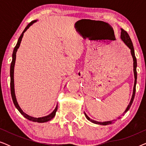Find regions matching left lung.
<instances>
[{"label":"left lung","mask_w":146,"mask_h":146,"mask_svg":"<svg viewBox=\"0 0 146 146\" xmlns=\"http://www.w3.org/2000/svg\"><path fill=\"white\" fill-rule=\"evenodd\" d=\"M121 40L123 42V43L125 44V45L127 46V47L129 48V50H130V52H131V55L132 56L133 58V74H134V85H133V93H132V96H131V98L130 100V102H129L128 106H127L126 109L124 111L121 115H124L125 113L127 112V111L129 110V109L130 108L131 104H132L133 99H134V96H135V86H136V82H137V72H136V68H137V60L136 58H135V52H134V48H133V46L132 44V42H131L130 38H129V36L128 35V34L127 33V32H125L124 30L121 29V36H120ZM84 115L86 117L88 120H89L91 122H92L94 123H96V124H99V125H109V124H111V123H114L115 121L117 120V119L120 118V116H119L118 117H117L116 119H113V120H110V121H98L96 120H94V119H91L90 117H89L88 116L86 113H85L84 111Z\"/></svg>","instance_id":"1"}]
</instances>
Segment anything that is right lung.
<instances>
[{
  "mask_svg": "<svg viewBox=\"0 0 146 146\" xmlns=\"http://www.w3.org/2000/svg\"><path fill=\"white\" fill-rule=\"evenodd\" d=\"M36 22H37V20H35V21H32L31 23H30L29 25L27 26V27H26L25 29L24 30L23 33L21 34V36L19 37V40H18V42L17 43V45H16L15 48H14L13 53V57H12L13 58V60H12V62L11 64V70H10V76H11V92L12 99H13L14 104H15V107L17 108V109L20 111V113H21L24 117L29 119V120H31L32 121H35V122H38V123H44V122H46V121L51 120V119L55 116L56 112L57 109H58V105H56V106L55 109L52 111V112L50 113L48 115H46V116L40 117H35L31 116V115H28L27 113L24 112L23 110L21 108V107L19 106V104H18V102H17V98H16V95H15V81H14V70H15L16 56H17L16 54H17L18 49H19L20 45H21V42L22 38H23V37L24 33H25V32L27 31V29H29L30 27H31V25H33L34 23H36Z\"/></svg>",
  "mask_w": 146,
  "mask_h": 146,
  "instance_id": "obj_1",
  "label": "right lung"
}]
</instances>
